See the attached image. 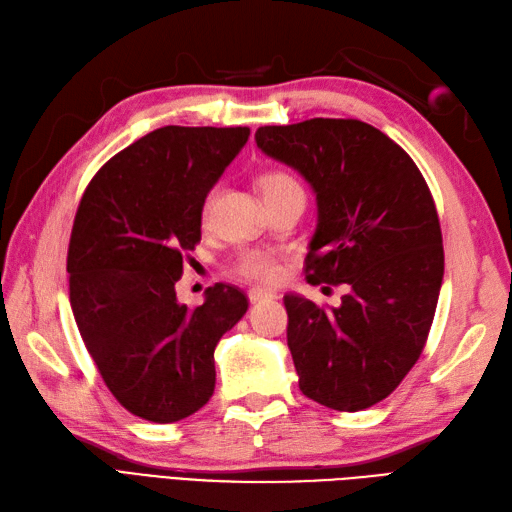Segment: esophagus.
I'll list each match as a JSON object with an SVG mask.
<instances>
[{"mask_svg": "<svg viewBox=\"0 0 512 512\" xmlns=\"http://www.w3.org/2000/svg\"><path fill=\"white\" fill-rule=\"evenodd\" d=\"M276 298V293H272V291H268V289H251L249 291V300L253 302V304H257V302H263V300H274Z\"/></svg>", "mask_w": 512, "mask_h": 512, "instance_id": "1", "label": "esophagus"}]
</instances>
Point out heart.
<instances>
[{"instance_id": "obj_1", "label": "heart", "mask_w": 512, "mask_h": 512, "mask_svg": "<svg viewBox=\"0 0 512 512\" xmlns=\"http://www.w3.org/2000/svg\"><path fill=\"white\" fill-rule=\"evenodd\" d=\"M261 191L266 197L280 195V193H289V191H302L298 185V180L285 172H270L261 178ZM210 208V197L204 204V212ZM234 272L246 280H255V283H274V280L280 276V266L278 259L268 253V251H259V249H244L238 253L234 261Z\"/></svg>"}]
</instances>
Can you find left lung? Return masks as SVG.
Listing matches in <instances>:
<instances>
[{"label": "left lung", "instance_id": "1", "mask_svg": "<svg viewBox=\"0 0 512 512\" xmlns=\"http://www.w3.org/2000/svg\"><path fill=\"white\" fill-rule=\"evenodd\" d=\"M255 142L317 195L310 285H346L338 308L285 295L287 344L306 398L357 412L417 364L444 274L438 212L402 146L355 119L259 127Z\"/></svg>", "mask_w": 512, "mask_h": 512}]
</instances>
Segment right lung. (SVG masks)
Returning a JSON list of instances; mask_svg holds the SVG:
<instances>
[{"mask_svg": "<svg viewBox=\"0 0 512 512\" xmlns=\"http://www.w3.org/2000/svg\"><path fill=\"white\" fill-rule=\"evenodd\" d=\"M249 127H159L114 155L82 195L68 251L70 304L106 387L131 415L174 423L214 391V349L249 310L217 283L178 304L183 257L202 240L206 195Z\"/></svg>", "mask_w": 512, "mask_h": 512, "instance_id": "1", "label": "right lung"}]
</instances>
